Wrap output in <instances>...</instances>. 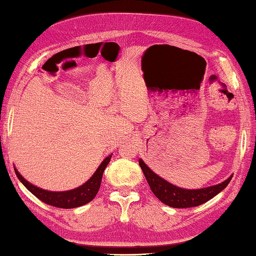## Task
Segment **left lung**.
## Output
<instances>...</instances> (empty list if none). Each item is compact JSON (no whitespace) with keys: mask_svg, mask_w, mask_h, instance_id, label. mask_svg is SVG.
Listing matches in <instances>:
<instances>
[{"mask_svg":"<svg viewBox=\"0 0 256 256\" xmlns=\"http://www.w3.org/2000/svg\"><path fill=\"white\" fill-rule=\"evenodd\" d=\"M140 166L142 170H143L145 178L148 180L153 194L162 203L176 208L198 206V205L208 202V200H211L216 195L219 194L221 190H224L232 178V177H229L224 182L219 184V185L202 188V190H184V188L174 186L172 184L168 182L166 180L158 177L156 174H154L145 164L143 160H140Z\"/></svg>","mask_w":256,"mask_h":256,"instance_id":"8db88e82","label":"left lung"}]
</instances>
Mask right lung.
I'll return each mask as SVG.
<instances>
[{
    "instance_id": "add662e5",
    "label": "right lung",
    "mask_w": 256,
    "mask_h": 256,
    "mask_svg": "<svg viewBox=\"0 0 256 256\" xmlns=\"http://www.w3.org/2000/svg\"><path fill=\"white\" fill-rule=\"evenodd\" d=\"M112 156V154H111ZM111 156H108L100 163L98 170L95 171V174L92 176V178L88 182L84 184L80 187L76 188L72 190H66V192H48L45 190H40V188L36 187L29 184L26 179H24L22 174L18 172V170L14 168V172L16 177L19 178L20 182L24 184V186L27 190L36 196L37 198L40 200L42 202L45 204L52 205V206L61 208H74L82 206L90 203L93 200L98 192L100 190V182H102V176L104 172L108 162L111 160Z\"/></svg>"
}]
</instances>
